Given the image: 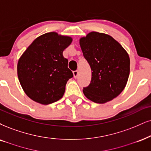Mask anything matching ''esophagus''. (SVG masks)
I'll return each mask as SVG.
<instances>
[{"label": "esophagus", "mask_w": 151, "mask_h": 151, "mask_svg": "<svg viewBox=\"0 0 151 151\" xmlns=\"http://www.w3.org/2000/svg\"><path fill=\"white\" fill-rule=\"evenodd\" d=\"M73 76L75 78H76L78 77V70H75V71L73 72Z\"/></svg>", "instance_id": "esophagus-1"}]
</instances>
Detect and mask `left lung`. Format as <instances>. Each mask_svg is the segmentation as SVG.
I'll use <instances>...</instances> for the list:
<instances>
[{
    "instance_id": "1",
    "label": "left lung",
    "mask_w": 151,
    "mask_h": 151,
    "mask_svg": "<svg viewBox=\"0 0 151 151\" xmlns=\"http://www.w3.org/2000/svg\"><path fill=\"white\" fill-rule=\"evenodd\" d=\"M79 41L92 71L90 85L83 90L85 96L97 104L111 101L127 85L129 55L117 40L106 33L92 31Z\"/></svg>"
}]
</instances>
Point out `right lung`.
<instances>
[{
  "mask_svg": "<svg viewBox=\"0 0 151 151\" xmlns=\"http://www.w3.org/2000/svg\"><path fill=\"white\" fill-rule=\"evenodd\" d=\"M71 37L46 33L33 40L20 57L17 76L21 86L33 101L47 105L64 95L67 81L73 77L63 51Z\"/></svg>",
  "mask_w": 151,
  "mask_h": 151,
  "instance_id": "add662e5",
  "label": "right lung"
}]
</instances>
